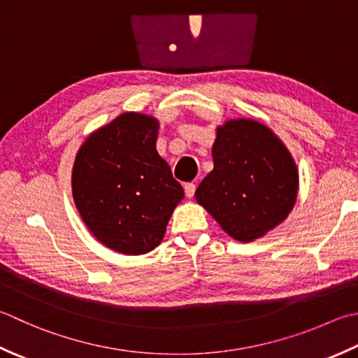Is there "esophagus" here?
I'll return each mask as SVG.
<instances>
[{"instance_id":"34e87169","label":"esophagus","mask_w":358,"mask_h":358,"mask_svg":"<svg viewBox=\"0 0 358 358\" xmlns=\"http://www.w3.org/2000/svg\"><path fill=\"white\" fill-rule=\"evenodd\" d=\"M185 194L187 199H192L194 194H195V185L194 183H186L185 185Z\"/></svg>"}]
</instances>
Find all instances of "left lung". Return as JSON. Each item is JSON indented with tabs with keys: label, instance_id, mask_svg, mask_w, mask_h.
I'll return each instance as SVG.
<instances>
[{
	"label": "left lung",
	"instance_id": "obj_1",
	"mask_svg": "<svg viewBox=\"0 0 358 358\" xmlns=\"http://www.w3.org/2000/svg\"><path fill=\"white\" fill-rule=\"evenodd\" d=\"M214 169L195 200L237 242H253L289 217L296 203L295 159L267 125L250 117L228 119L215 129Z\"/></svg>",
	"mask_w": 358,
	"mask_h": 358
}]
</instances>
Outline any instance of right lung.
Wrapping results in <instances>:
<instances>
[{
	"mask_svg": "<svg viewBox=\"0 0 358 358\" xmlns=\"http://www.w3.org/2000/svg\"><path fill=\"white\" fill-rule=\"evenodd\" d=\"M159 121L127 111L83 141L71 172L74 205L103 247L145 255L163 242L185 191L159 157Z\"/></svg>",
	"mask_w": 358,
	"mask_h": 358,
	"instance_id": "obj_1",
	"label": "right lung"
}]
</instances>
